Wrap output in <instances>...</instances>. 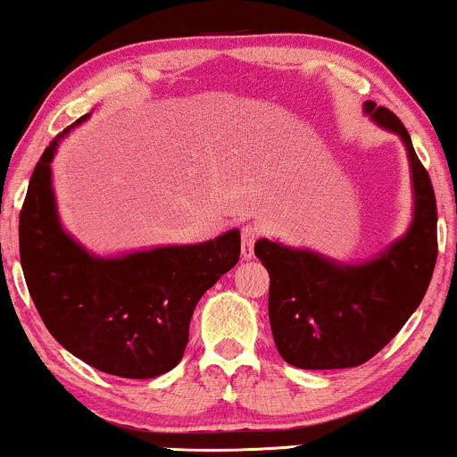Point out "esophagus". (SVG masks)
I'll list each match as a JSON object with an SVG mask.
<instances>
[{
	"instance_id": "esophagus-1",
	"label": "esophagus",
	"mask_w": 457,
	"mask_h": 457,
	"mask_svg": "<svg viewBox=\"0 0 457 457\" xmlns=\"http://www.w3.org/2000/svg\"><path fill=\"white\" fill-rule=\"evenodd\" d=\"M259 238L257 225L246 223L240 232V246H242V257L251 259L253 253H255V242Z\"/></svg>"
}]
</instances>
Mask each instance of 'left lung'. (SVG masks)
I'll return each instance as SVG.
<instances>
[{
    "instance_id": "obj_1",
    "label": "left lung",
    "mask_w": 457,
    "mask_h": 457,
    "mask_svg": "<svg viewBox=\"0 0 457 457\" xmlns=\"http://www.w3.org/2000/svg\"><path fill=\"white\" fill-rule=\"evenodd\" d=\"M382 129L405 143L413 181L407 234L373 262L344 265L278 242H255L270 274L268 312L276 348L299 369H348L373 358L418 310L436 263V198L411 137L390 109L365 103Z\"/></svg>"
}]
</instances>
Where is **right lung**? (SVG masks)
I'll return each mask as SVG.
<instances>
[{"mask_svg":"<svg viewBox=\"0 0 457 457\" xmlns=\"http://www.w3.org/2000/svg\"><path fill=\"white\" fill-rule=\"evenodd\" d=\"M67 130L44 149L19 217L29 295L52 337L86 365L118 378H158L183 358L195 303L238 263L240 232L124 257L90 255L61 228L52 192L50 162Z\"/></svg>","mask_w":457,"mask_h":457,"instance_id":"1","label":"right lung"}]
</instances>
